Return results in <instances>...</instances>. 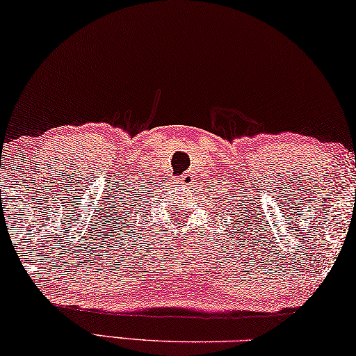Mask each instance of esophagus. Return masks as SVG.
Segmentation results:
<instances>
[{
    "label": "esophagus",
    "mask_w": 356,
    "mask_h": 356,
    "mask_svg": "<svg viewBox=\"0 0 356 356\" xmlns=\"http://www.w3.org/2000/svg\"><path fill=\"white\" fill-rule=\"evenodd\" d=\"M177 181H178V184L184 186V188H189V186H194L195 177L192 173H184V175H181V177L177 179Z\"/></svg>",
    "instance_id": "esophagus-1"
}]
</instances>
